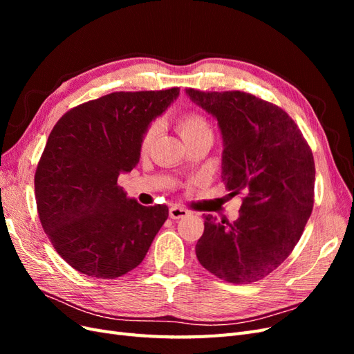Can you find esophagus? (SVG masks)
Listing matches in <instances>:
<instances>
[{"instance_id":"1","label":"esophagus","mask_w":354,"mask_h":354,"mask_svg":"<svg viewBox=\"0 0 354 354\" xmlns=\"http://www.w3.org/2000/svg\"><path fill=\"white\" fill-rule=\"evenodd\" d=\"M186 216H189V211L186 208H181V207H177V205L169 208V217L171 218L178 220V218H183Z\"/></svg>"}]
</instances>
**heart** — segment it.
<instances>
[{
  "instance_id": "b5f03b06",
  "label": "heart",
  "mask_w": 354,
  "mask_h": 354,
  "mask_svg": "<svg viewBox=\"0 0 354 354\" xmlns=\"http://www.w3.org/2000/svg\"><path fill=\"white\" fill-rule=\"evenodd\" d=\"M177 128H178L180 136L183 137L185 143L196 140L199 137L212 136V128L207 118L196 112H189V113L181 115L177 121ZM156 134H158L156 125H151L145 131L142 137V143H140V149L143 152L149 151V149L152 147V145L156 140Z\"/></svg>"
}]
</instances>
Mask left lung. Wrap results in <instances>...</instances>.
<instances>
[{"label": "left lung", "mask_w": 354, "mask_h": 354, "mask_svg": "<svg viewBox=\"0 0 354 354\" xmlns=\"http://www.w3.org/2000/svg\"><path fill=\"white\" fill-rule=\"evenodd\" d=\"M221 138V180L245 198L236 221L203 216L196 257L230 283L263 279L292 252L313 209L315 160L297 124L277 106L242 91L187 88Z\"/></svg>", "instance_id": "8db88e82"}]
</instances>
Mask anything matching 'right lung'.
Returning <instances> with one entry per match:
<instances>
[{
	"instance_id": "1",
	"label": "right lung",
	"mask_w": 354,
	"mask_h": 354,
	"mask_svg": "<svg viewBox=\"0 0 354 354\" xmlns=\"http://www.w3.org/2000/svg\"><path fill=\"white\" fill-rule=\"evenodd\" d=\"M178 88L111 93L77 106L53 128L35 173L42 229L75 270L115 279L136 269L168 218L118 186L140 160L145 131Z\"/></svg>"
}]
</instances>
